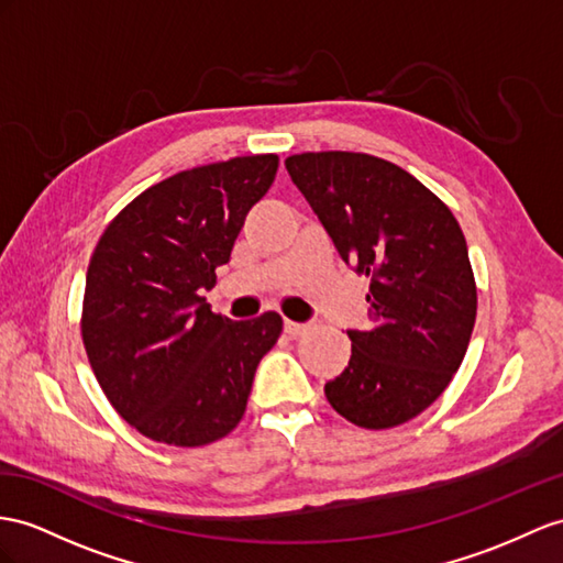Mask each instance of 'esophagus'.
<instances>
[{"mask_svg":"<svg viewBox=\"0 0 563 563\" xmlns=\"http://www.w3.org/2000/svg\"><path fill=\"white\" fill-rule=\"evenodd\" d=\"M283 328H285V333L290 335V338H299V335H305L307 330H309V325H307V323H295V321H287V319H285Z\"/></svg>","mask_w":563,"mask_h":563,"instance_id":"34e87169","label":"esophagus"}]
</instances>
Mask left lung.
Wrapping results in <instances>:
<instances>
[{"mask_svg": "<svg viewBox=\"0 0 563 563\" xmlns=\"http://www.w3.org/2000/svg\"><path fill=\"white\" fill-rule=\"evenodd\" d=\"M342 262L371 278L368 330L325 397L354 426L407 423L459 371L475 323L466 238L452 211L405 168L354 152L285 158Z\"/></svg>", "mask_w": 563, "mask_h": 563, "instance_id": "1", "label": "left lung"}]
</instances>
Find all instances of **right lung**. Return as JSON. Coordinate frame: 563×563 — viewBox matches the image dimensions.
<instances>
[{
	"label": "right lung",
	"instance_id": "obj_1",
	"mask_svg": "<svg viewBox=\"0 0 563 563\" xmlns=\"http://www.w3.org/2000/svg\"><path fill=\"white\" fill-rule=\"evenodd\" d=\"M278 156L176 173L135 197L99 238L85 278L82 342L111 407L144 438L201 446L233 430L283 319L213 313L205 290L230 262Z\"/></svg>",
	"mask_w": 563,
	"mask_h": 563
}]
</instances>
